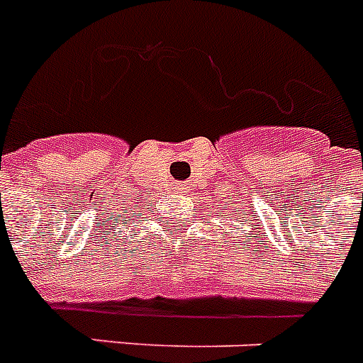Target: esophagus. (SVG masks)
<instances>
[{"instance_id":"34e87169","label":"esophagus","mask_w":363,"mask_h":363,"mask_svg":"<svg viewBox=\"0 0 363 363\" xmlns=\"http://www.w3.org/2000/svg\"><path fill=\"white\" fill-rule=\"evenodd\" d=\"M184 190H186V184H182V182H177L175 191H179V194H181V191H184Z\"/></svg>"}]
</instances>
